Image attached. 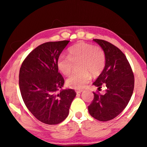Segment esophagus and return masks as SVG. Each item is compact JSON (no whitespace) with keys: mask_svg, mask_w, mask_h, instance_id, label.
I'll return each mask as SVG.
<instances>
[{"mask_svg":"<svg viewBox=\"0 0 147 147\" xmlns=\"http://www.w3.org/2000/svg\"><path fill=\"white\" fill-rule=\"evenodd\" d=\"M83 91V90L82 89H80V90H77V91H76V93L77 94H78V93H81Z\"/></svg>","mask_w":147,"mask_h":147,"instance_id":"1","label":"esophagus"}]
</instances>
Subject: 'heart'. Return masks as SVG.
<instances>
[{
    "label": "heart",
    "mask_w": 147,
    "mask_h": 147,
    "mask_svg": "<svg viewBox=\"0 0 147 147\" xmlns=\"http://www.w3.org/2000/svg\"><path fill=\"white\" fill-rule=\"evenodd\" d=\"M69 56H60L57 61L59 71L65 76L71 73L74 63L79 64L80 73H74L67 79L69 88L82 89L93 77H97L103 71L106 65V55L100 47L80 42L69 49Z\"/></svg>",
    "instance_id": "1"
}]
</instances>
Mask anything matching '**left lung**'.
<instances>
[{"mask_svg":"<svg viewBox=\"0 0 147 147\" xmlns=\"http://www.w3.org/2000/svg\"><path fill=\"white\" fill-rule=\"evenodd\" d=\"M104 50L106 65L103 71L93 84L98 88L93 92L94 98L88 106L90 115L100 121L116 117L126 108L132 95L134 76L126 56L117 47L102 39H94ZM106 88V93H99Z\"/></svg>","mask_w":147,"mask_h":147,"instance_id":"8db88e82","label":"left lung"}]
</instances>
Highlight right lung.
Wrapping results in <instances>:
<instances>
[{"label": "right lung", "instance_id": "add662e5", "mask_svg": "<svg viewBox=\"0 0 147 147\" xmlns=\"http://www.w3.org/2000/svg\"><path fill=\"white\" fill-rule=\"evenodd\" d=\"M69 42L40 45L26 56L20 68L19 84L24 102L35 117L47 124H59L67 118L76 94L71 89L57 93L64 84L57 61Z\"/></svg>", "mask_w": 147, "mask_h": 147}]
</instances>
